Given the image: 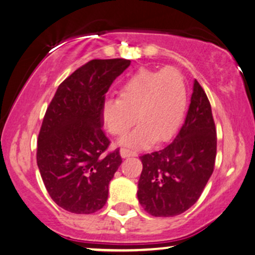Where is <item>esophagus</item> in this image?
I'll return each instance as SVG.
<instances>
[{
  "mask_svg": "<svg viewBox=\"0 0 255 255\" xmlns=\"http://www.w3.org/2000/svg\"><path fill=\"white\" fill-rule=\"evenodd\" d=\"M120 154H121V156L124 157V159H126V157H130V156H136L137 155L135 151L130 150V149H127V148H121Z\"/></svg>",
  "mask_w": 255,
  "mask_h": 255,
  "instance_id": "1",
  "label": "esophagus"
}]
</instances>
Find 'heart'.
Listing matches in <instances>:
<instances>
[{
	"label": "heart",
	"instance_id": "1",
	"mask_svg": "<svg viewBox=\"0 0 255 255\" xmlns=\"http://www.w3.org/2000/svg\"><path fill=\"white\" fill-rule=\"evenodd\" d=\"M188 93L185 77L179 69L141 68L128 77L119 89V99L106 100L102 120L109 133L125 135L136 120L141 122L121 144L144 148L165 142L179 130L185 119Z\"/></svg>",
	"mask_w": 255,
	"mask_h": 255
}]
</instances>
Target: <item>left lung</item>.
<instances>
[{"label":"left lung","mask_w":255,"mask_h":255,"mask_svg":"<svg viewBox=\"0 0 255 255\" xmlns=\"http://www.w3.org/2000/svg\"><path fill=\"white\" fill-rule=\"evenodd\" d=\"M217 129L205 90L194 80L188 113L173 142L140 156L137 199L153 217H175L198 201L214 170Z\"/></svg>","instance_id":"left-lung-1"}]
</instances>
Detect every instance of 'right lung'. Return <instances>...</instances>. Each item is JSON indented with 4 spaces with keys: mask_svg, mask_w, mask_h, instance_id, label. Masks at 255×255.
Returning a JSON list of instances; mask_svg holds the SVG:
<instances>
[{
    "mask_svg": "<svg viewBox=\"0 0 255 255\" xmlns=\"http://www.w3.org/2000/svg\"><path fill=\"white\" fill-rule=\"evenodd\" d=\"M130 60H92L57 88L37 138L36 160L50 198L75 214H92L108 199V185L122 159L107 151L102 130L105 94Z\"/></svg>",
    "mask_w": 255,
    "mask_h": 255,
    "instance_id": "add662e5",
    "label": "right lung"
}]
</instances>
